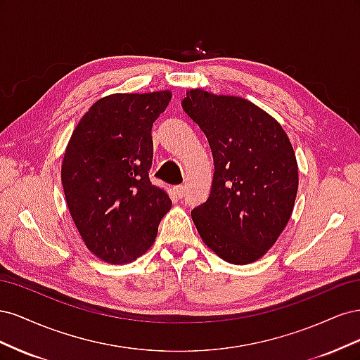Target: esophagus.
Returning a JSON list of instances; mask_svg holds the SVG:
<instances>
[{"label": "esophagus", "instance_id": "obj_1", "mask_svg": "<svg viewBox=\"0 0 360 360\" xmlns=\"http://www.w3.org/2000/svg\"><path fill=\"white\" fill-rule=\"evenodd\" d=\"M176 193L179 195V198H181L184 195V186L183 184H180V186H176Z\"/></svg>", "mask_w": 360, "mask_h": 360}]
</instances>
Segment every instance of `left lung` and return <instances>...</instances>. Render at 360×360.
I'll return each mask as SVG.
<instances>
[{
    "instance_id": "8db88e82",
    "label": "left lung",
    "mask_w": 360,
    "mask_h": 360,
    "mask_svg": "<svg viewBox=\"0 0 360 360\" xmlns=\"http://www.w3.org/2000/svg\"><path fill=\"white\" fill-rule=\"evenodd\" d=\"M183 110L214 160L210 197L192 210L202 242L230 264L259 259L287 226L299 188L296 153L276 120L243 97L191 89Z\"/></svg>"
}]
</instances>
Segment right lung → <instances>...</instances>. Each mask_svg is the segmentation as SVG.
Returning a JSON list of instances; mask_svg holds the SVG:
<instances>
[{"instance_id":"obj_1","label":"right lung","mask_w":360,"mask_h":360,"mask_svg":"<svg viewBox=\"0 0 360 360\" xmlns=\"http://www.w3.org/2000/svg\"><path fill=\"white\" fill-rule=\"evenodd\" d=\"M172 93H114L94 102L69 139L61 183L85 246L105 263L127 264L155 243L171 200L153 186L151 127Z\"/></svg>"}]
</instances>
